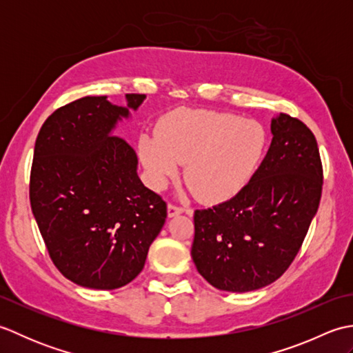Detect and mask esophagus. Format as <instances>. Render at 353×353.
<instances>
[{
    "mask_svg": "<svg viewBox=\"0 0 353 353\" xmlns=\"http://www.w3.org/2000/svg\"><path fill=\"white\" fill-rule=\"evenodd\" d=\"M167 211H168V216H170V219H172V216H176V215H179V214H183V212H188V214H190V211H186L185 208L176 206V205H168Z\"/></svg>",
    "mask_w": 353,
    "mask_h": 353,
    "instance_id": "obj_1",
    "label": "esophagus"
}]
</instances>
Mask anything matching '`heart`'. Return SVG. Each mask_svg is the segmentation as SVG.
<instances>
[{"label":"heart","instance_id":"1","mask_svg":"<svg viewBox=\"0 0 353 353\" xmlns=\"http://www.w3.org/2000/svg\"><path fill=\"white\" fill-rule=\"evenodd\" d=\"M268 134L253 119L188 110L168 119L159 134L141 139V159L154 188H163L186 162L188 191L209 203L244 190L265 157Z\"/></svg>","mask_w":353,"mask_h":353}]
</instances>
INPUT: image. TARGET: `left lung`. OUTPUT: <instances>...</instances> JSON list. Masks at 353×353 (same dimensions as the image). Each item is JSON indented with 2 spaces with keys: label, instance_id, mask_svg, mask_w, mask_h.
<instances>
[{
  "label": "left lung",
  "instance_id": "left-lung-1",
  "mask_svg": "<svg viewBox=\"0 0 353 353\" xmlns=\"http://www.w3.org/2000/svg\"><path fill=\"white\" fill-rule=\"evenodd\" d=\"M261 167L235 197L194 214L191 256L216 290L264 288L285 273L317 214L323 171L317 141L287 114L272 118Z\"/></svg>",
  "mask_w": 353,
  "mask_h": 353
}]
</instances>
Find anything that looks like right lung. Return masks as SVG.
Wrapping results in <instances>:
<instances>
[{
    "mask_svg": "<svg viewBox=\"0 0 353 353\" xmlns=\"http://www.w3.org/2000/svg\"><path fill=\"white\" fill-rule=\"evenodd\" d=\"M147 97H83L57 109L37 134L30 203L50 256L66 279L117 290L144 268L167 205L138 176V156L114 132Z\"/></svg>",
    "mask_w": 353,
    "mask_h": 353,
    "instance_id": "1",
    "label": "right lung"
}]
</instances>
